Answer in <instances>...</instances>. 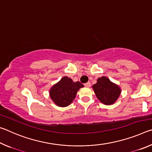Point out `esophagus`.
I'll use <instances>...</instances> for the list:
<instances>
[{
  "label": "esophagus",
  "instance_id": "34e87169",
  "mask_svg": "<svg viewBox=\"0 0 152 152\" xmlns=\"http://www.w3.org/2000/svg\"><path fill=\"white\" fill-rule=\"evenodd\" d=\"M91 82H86V83H85L84 84V86H85L86 87H90L91 86Z\"/></svg>",
  "mask_w": 152,
  "mask_h": 152
}]
</instances>
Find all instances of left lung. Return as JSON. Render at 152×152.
<instances>
[{
	"instance_id": "obj_1",
	"label": "left lung",
	"mask_w": 152,
	"mask_h": 152,
	"mask_svg": "<svg viewBox=\"0 0 152 152\" xmlns=\"http://www.w3.org/2000/svg\"><path fill=\"white\" fill-rule=\"evenodd\" d=\"M97 99L102 103L110 105L115 103L120 96V87L105 76L98 78L97 82L92 86Z\"/></svg>"
}]
</instances>
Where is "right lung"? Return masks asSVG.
<instances>
[{
  "label": "right lung",
  "instance_id": "add662e5",
  "mask_svg": "<svg viewBox=\"0 0 152 152\" xmlns=\"http://www.w3.org/2000/svg\"><path fill=\"white\" fill-rule=\"evenodd\" d=\"M83 86V84L80 82H74L71 78L64 76L51 87L50 96L56 105L65 107L72 102L77 92Z\"/></svg>",
  "mask_w": 152,
  "mask_h": 152
}]
</instances>
